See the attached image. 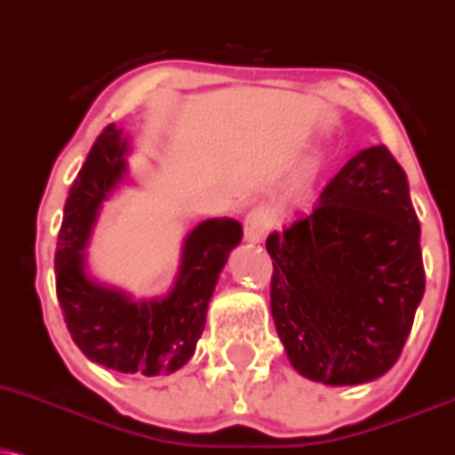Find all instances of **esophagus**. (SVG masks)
Returning <instances> with one entry per match:
<instances>
[{
	"instance_id": "esophagus-1",
	"label": "esophagus",
	"mask_w": 455,
	"mask_h": 455,
	"mask_svg": "<svg viewBox=\"0 0 455 455\" xmlns=\"http://www.w3.org/2000/svg\"><path fill=\"white\" fill-rule=\"evenodd\" d=\"M277 222L275 213L269 207H254L248 216H245V222H243V231H245V239H250V242L259 243L262 242V237H265L267 231L273 228V224Z\"/></svg>"
}]
</instances>
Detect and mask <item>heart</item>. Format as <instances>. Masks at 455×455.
<instances>
[{"instance_id": "obj_1", "label": "heart", "mask_w": 455, "mask_h": 455, "mask_svg": "<svg viewBox=\"0 0 455 455\" xmlns=\"http://www.w3.org/2000/svg\"><path fill=\"white\" fill-rule=\"evenodd\" d=\"M317 165H320V156L311 158V163H309V169H311V172H315V169H317Z\"/></svg>"}]
</instances>
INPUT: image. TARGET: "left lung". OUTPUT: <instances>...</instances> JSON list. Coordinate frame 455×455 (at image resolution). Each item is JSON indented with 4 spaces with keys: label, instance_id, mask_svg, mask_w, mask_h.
<instances>
[{
    "label": "left lung",
    "instance_id": "left-lung-1",
    "mask_svg": "<svg viewBox=\"0 0 455 455\" xmlns=\"http://www.w3.org/2000/svg\"><path fill=\"white\" fill-rule=\"evenodd\" d=\"M267 251L273 322L300 375L355 386L392 369L426 275L407 175L386 146L349 158Z\"/></svg>",
    "mask_w": 455,
    "mask_h": 455
}]
</instances>
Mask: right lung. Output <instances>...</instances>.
<instances>
[{"mask_svg":"<svg viewBox=\"0 0 455 455\" xmlns=\"http://www.w3.org/2000/svg\"><path fill=\"white\" fill-rule=\"evenodd\" d=\"M127 155L123 129L109 124L71 186L54 256L57 297L71 339L92 363L118 373L169 375L195 354L218 275L243 231L231 218H212L193 228L167 297L135 300L95 282L86 273V243L101 204L127 173Z\"/></svg>","mask_w":455,"mask_h":455,"instance_id":"add662e5","label":"right lung"}]
</instances>
